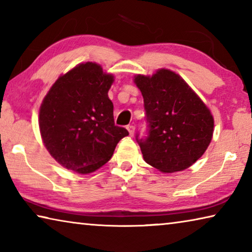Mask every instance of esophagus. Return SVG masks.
<instances>
[{
  "mask_svg": "<svg viewBox=\"0 0 252 252\" xmlns=\"http://www.w3.org/2000/svg\"><path fill=\"white\" fill-rule=\"evenodd\" d=\"M126 129H127V131H129V134H130L131 136L134 134V130H135V126H131V125L126 126Z\"/></svg>",
  "mask_w": 252,
  "mask_h": 252,
  "instance_id": "esophagus-1",
  "label": "esophagus"
}]
</instances>
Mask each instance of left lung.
Segmentation results:
<instances>
[{
    "label": "left lung",
    "instance_id": "1",
    "mask_svg": "<svg viewBox=\"0 0 252 252\" xmlns=\"http://www.w3.org/2000/svg\"><path fill=\"white\" fill-rule=\"evenodd\" d=\"M143 96L148 135L139 139L144 161L159 171H182L202 157L212 139L210 110L180 75L161 69L136 75Z\"/></svg>",
    "mask_w": 252,
    "mask_h": 252
}]
</instances>
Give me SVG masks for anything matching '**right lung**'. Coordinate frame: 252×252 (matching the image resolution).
Returning <instances> with one entry per match:
<instances>
[{
  "label": "right lung",
  "instance_id": "add662e5",
  "mask_svg": "<svg viewBox=\"0 0 252 252\" xmlns=\"http://www.w3.org/2000/svg\"><path fill=\"white\" fill-rule=\"evenodd\" d=\"M113 81L96 63H81L60 76L43 99L39 114L42 140L64 168L81 174L95 171L129 135L114 125L108 96Z\"/></svg>",
  "mask_w": 252,
  "mask_h": 252
}]
</instances>
